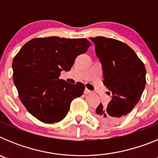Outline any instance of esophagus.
<instances>
[{
	"label": "esophagus",
	"mask_w": 158,
	"mask_h": 158,
	"mask_svg": "<svg viewBox=\"0 0 158 158\" xmlns=\"http://www.w3.org/2000/svg\"><path fill=\"white\" fill-rule=\"evenodd\" d=\"M84 93H85V94H89V93H92V91H91V90H89V89H87V88H86V89H85V91H84Z\"/></svg>",
	"instance_id": "obj_1"
}]
</instances>
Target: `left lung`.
<instances>
[{
  "label": "left lung",
  "instance_id": "1",
  "mask_svg": "<svg viewBox=\"0 0 158 158\" xmlns=\"http://www.w3.org/2000/svg\"><path fill=\"white\" fill-rule=\"evenodd\" d=\"M104 71V83L112 99L107 106L99 104L95 111L105 123L121 120L140 100L146 85V68L142 60L126 43L103 36L89 38Z\"/></svg>",
  "mask_w": 158,
  "mask_h": 158
}]
</instances>
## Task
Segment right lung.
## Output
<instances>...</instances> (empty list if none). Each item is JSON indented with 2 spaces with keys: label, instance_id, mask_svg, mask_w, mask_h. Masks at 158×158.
<instances>
[{
  "label": "right lung",
  "instance_id": "1",
  "mask_svg": "<svg viewBox=\"0 0 158 158\" xmlns=\"http://www.w3.org/2000/svg\"><path fill=\"white\" fill-rule=\"evenodd\" d=\"M86 39L58 36L35 38L22 47L12 61L13 81L26 109L43 123L62 120L71 102L80 97L85 85L60 80L62 70L69 71L77 57L87 51Z\"/></svg>",
  "mask_w": 158,
  "mask_h": 158
}]
</instances>
